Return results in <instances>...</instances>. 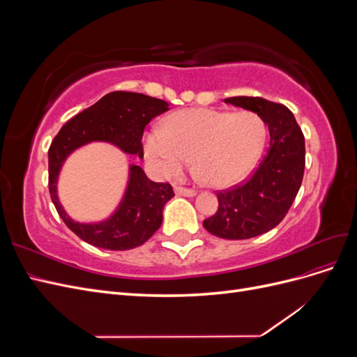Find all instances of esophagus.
I'll return each instance as SVG.
<instances>
[{
  "mask_svg": "<svg viewBox=\"0 0 357 357\" xmlns=\"http://www.w3.org/2000/svg\"><path fill=\"white\" fill-rule=\"evenodd\" d=\"M174 192H176V195H181V197H195L197 195V190L181 188V186H176Z\"/></svg>",
  "mask_w": 357,
  "mask_h": 357,
  "instance_id": "obj_1",
  "label": "esophagus"
}]
</instances>
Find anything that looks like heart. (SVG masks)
<instances>
[{
    "label": "heart",
    "mask_w": 357,
    "mask_h": 357,
    "mask_svg": "<svg viewBox=\"0 0 357 357\" xmlns=\"http://www.w3.org/2000/svg\"><path fill=\"white\" fill-rule=\"evenodd\" d=\"M266 139V123L255 112L181 110L164 128L144 135V155L159 174L178 177L189 159L211 188H228L248 174Z\"/></svg>",
    "instance_id": "1"
}]
</instances>
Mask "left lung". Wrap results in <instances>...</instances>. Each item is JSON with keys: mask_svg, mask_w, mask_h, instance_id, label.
<instances>
[{"mask_svg": "<svg viewBox=\"0 0 357 357\" xmlns=\"http://www.w3.org/2000/svg\"><path fill=\"white\" fill-rule=\"evenodd\" d=\"M225 102L257 113L271 137L253 176L243 185L218 192V211L202 222L219 238L245 240L271 231L284 219L304 177L305 143L286 105L259 96H232Z\"/></svg>", "mask_w": 357, "mask_h": 357, "instance_id": "left-lung-1", "label": "left lung"}]
</instances>
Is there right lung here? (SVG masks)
Masks as SVG:
<instances>
[{
  "label": "right lung",
  "instance_id": "obj_1",
  "mask_svg": "<svg viewBox=\"0 0 357 357\" xmlns=\"http://www.w3.org/2000/svg\"><path fill=\"white\" fill-rule=\"evenodd\" d=\"M168 102L143 93L116 91L83 110L61 128L49 149V192L68 228L88 244L107 250H129L144 244L162 225V211L174 197L169 183H155L138 165L129 167V181L117 210L100 223L70 219L58 199V176L68 155L91 142H105L125 153L143 158V132Z\"/></svg>",
  "mask_w": 357,
  "mask_h": 357
}]
</instances>
